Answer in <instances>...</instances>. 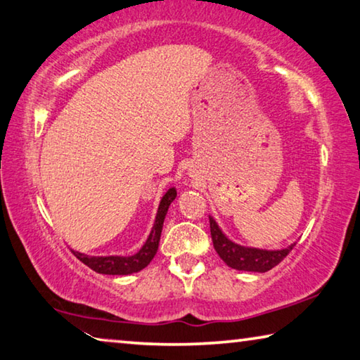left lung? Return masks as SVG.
I'll use <instances>...</instances> for the list:
<instances>
[{
  "label": "left lung",
  "instance_id": "1",
  "mask_svg": "<svg viewBox=\"0 0 360 360\" xmlns=\"http://www.w3.org/2000/svg\"><path fill=\"white\" fill-rule=\"evenodd\" d=\"M210 234H212L213 247H215L218 256L221 257L229 267L236 270H245V272H261V274L267 272V270L278 266L295 245L292 243L291 247H288L285 250H275V251L240 247V245L231 242L229 238L223 234L221 229L218 228L217 221L212 217H210Z\"/></svg>",
  "mask_w": 360,
  "mask_h": 360
}]
</instances>
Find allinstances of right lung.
Here are the masks:
<instances>
[{
  "instance_id": "obj_1",
  "label": "right lung",
  "mask_w": 360,
  "mask_h": 360,
  "mask_svg": "<svg viewBox=\"0 0 360 360\" xmlns=\"http://www.w3.org/2000/svg\"><path fill=\"white\" fill-rule=\"evenodd\" d=\"M175 196H176L175 188H170V190L164 194L161 202H160V207H158L153 229H151L147 242L143 243V247L139 250L136 255H132V256H86V255L79 253V251L72 250L74 256L77 257L80 262H84L85 266L94 270V272L104 274V275H129V274H136V272H139V270L145 269L156 255L158 245H160L164 218H166L169 205L175 199Z\"/></svg>"
}]
</instances>
